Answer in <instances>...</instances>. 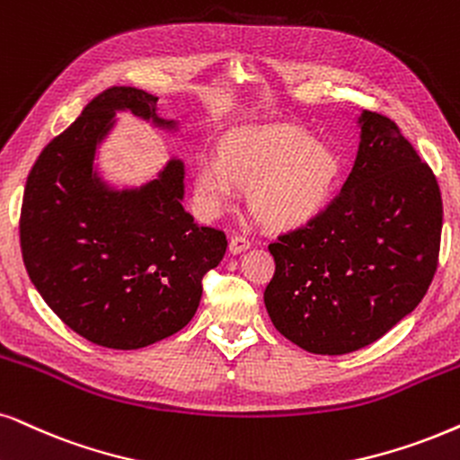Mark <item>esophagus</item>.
<instances>
[{"mask_svg": "<svg viewBox=\"0 0 460 460\" xmlns=\"http://www.w3.org/2000/svg\"><path fill=\"white\" fill-rule=\"evenodd\" d=\"M246 248H250V242L246 240V237H243V235L231 237V242H229V252L231 254H240Z\"/></svg>", "mask_w": 460, "mask_h": 460, "instance_id": "obj_1", "label": "esophagus"}]
</instances>
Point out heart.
Segmentation results:
<instances>
[{
  "label": "heart",
  "instance_id": "1",
  "mask_svg": "<svg viewBox=\"0 0 460 460\" xmlns=\"http://www.w3.org/2000/svg\"><path fill=\"white\" fill-rule=\"evenodd\" d=\"M340 180V159L324 142L288 125L240 127L226 133L218 156L193 173L197 208L218 217L250 187V206L273 226L305 225L327 206Z\"/></svg>",
  "mask_w": 460,
  "mask_h": 460
}]
</instances>
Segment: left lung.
Masks as SVG:
<instances>
[{"instance_id": "left-lung-1", "label": "left lung", "mask_w": 460, "mask_h": 460, "mask_svg": "<svg viewBox=\"0 0 460 460\" xmlns=\"http://www.w3.org/2000/svg\"><path fill=\"white\" fill-rule=\"evenodd\" d=\"M358 150L340 195L270 243L273 327L314 354L374 344L416 310L435 270L441 193L431 167L386 116L363 110Z\"/></svg>"}]
</instances>
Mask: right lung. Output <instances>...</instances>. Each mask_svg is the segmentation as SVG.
<instances>
[{"label":"right lung","instance_id":"add662e5","mask_svg":"<svg viewBox=\"0 0 460 460\" xmlns=\"http://www.w3.org/2000/svg\"><path fill=\"white\" fill-rule=\"evenodd\" d=\"M119 112L180 129L146 91L112 86L97 95L29 172L21 248L33 287L69 329L97 346L136 350L187 327L226 237L184 210L178 156L139 187L106 180L100 153Z\"/></svg>","mask_w":460,"mask_h":460}]
</instances>
